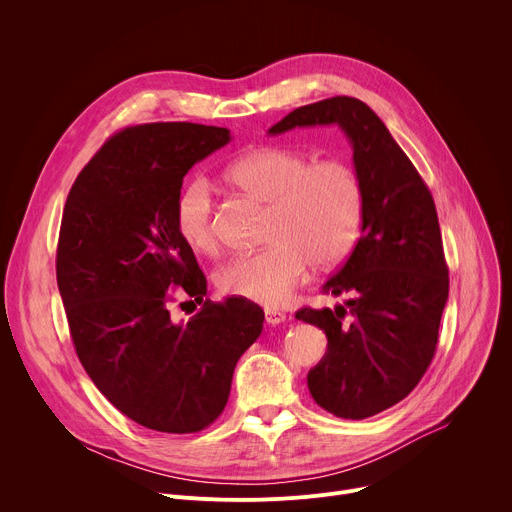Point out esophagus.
I'll return each instance as SVG.
<instances>
[{
  "mask_svg": "<svg viewBox=\"0 0 512 512\" xmlns=\"http://www.w3.org/2000/svg\"><path fill=\"white\" fill-rule=\"evenodd\" d=\"M285 318H287V316H285L283 312H279V310H271V308L265 310V322L271 324V326H277V324L285 322Z\"/></svg>",
  "mask_w": 512,
  "mask_h": 512,
  "instance_id": "obj_1",
  "label": "esophagus"
}]
</instances>
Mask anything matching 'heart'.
<instances>
[{"instance_id": "b5f03b06", "label": "heart", "mask_w": 512, "mask_h": 512, "mask_svg": "<svg viewBox=\"0 0 512 512\" xmlns=\"http://www.w3.org/2000/svg\"><path fill=\"white\" fill-rule=\"evenodd\" d=\"M227 178L269 204L271 212L263 235L269 245L216 271V285L225 296L279 306L302 283L310 263L328 269L350 253L364 210L362 182L350 164L316 162L287 148H261L231 162ZM176 229L196 253L216 251L208 180L194 178L178 194Z\"/></svg>"}]
</instances>
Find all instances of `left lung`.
<instances>
[{"label": "left lung", "mask_w": 512, "mask_h": 512, "mask_svg": "<svg viewBox=\"0 0 512 512\" xmlns=\"http://www.w3.org/2000/svg\"><path fill=\"white\" fill-rule=\"evenodd\" d=\"M336 123L352 143L362 182V237L322 285L350 294L334 310L296 318L326 332L324 358L308 373L314 401L336 417L364 419L405 399L435 354L450 277L429 188L377 113L354 97L304 105L269 133Z\"/></svg>", "instance_id": "obj_1"}]
</instances>
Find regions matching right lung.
Returning a JSON list of instances; mask_svg holds the SVG:
<instances>
[{"mask_svg": "<svg viewBox=\"0 0 512 512\" xmlns=\"http://www.w3.org/2000/svg\"><path fill=\"white\" fill-rule=\"evenodd\" d=\"M229 141V129L198 123L125 127L64 204L56 281L72 342L97 389L148 429L208 427L263 330L257 304L204 300L206 277L176 229L184 176ZM174 293L201 306L188 321L173 320Z\"/></svg>", "mask_w": 512, "mask_h": 512, "instance_id": "obj_1", "label": "right lung"}]
</instances>
